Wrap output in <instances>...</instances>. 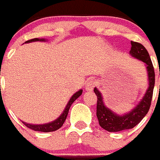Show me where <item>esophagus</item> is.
I'll list each match as a JSON object with an SVG mask.
<instances>
[{
	"instance_id": "1",
	"label": "esophagus",
	"mask_w": 160,
	"mask_h": 160,
	"mask_svg": "<svg viewBox=\"0 0 160 160\" xmlns=\"http://www.w3.org/2000/svg\"><path fill=\"white\" fill-rule=\"evenodd\" d=\"M95 84H96V82H95V80H89L87 81L86 85H85V88H86V90L90 91L93 89V88L95 87Z\"/></svg>"
}]
</instances>
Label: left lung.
<instances>
[{"instance_id": "obj_1", "label": "left lung", "mask_w": 160, "mask_h": 160, "mask_svg": "<svg viewBox=\"0 0 160 160\" xmlns=\"http://www.w3.org/2000/svg\"><path fill=\"white\" fill-rule=\"evenodd\" d=\"M130 54L145 62L148 72L149 88L142 100L134 109L123 115H118L105 107L102 101V97L98 88H94L97 96V117L99 124L102 128L108 132H119L123 130L130 129L138 124L149 111L152 100L153 90L155 87V70L153 67L151 57L148 51L142 44L135 41H131Z\"/></svg>"}]
</instances>
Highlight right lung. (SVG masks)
Listing matches in <instances>:
<instances>
[{"instance_id":"right-lung-1","label":"right lung","mask_w":160,"mask_h":160,"mask_svg":"<svg viewBox=\"0 0 160 160\" xmlns=\"http://www.w3.org/2000/svg\"><path fill=\"white\" fill-rule=\"evenodd\" d=\"M32 41H45V39H38V38H34L29 41H27L25 43L28 42H32ZM82 89H80V91L76 92L73 96L71 98L70 101L68 102V105L66 107L65 110H64L63 113L60 115L59 117L56 120L51 122V123H46V124H41V125H34V124H30V123H26L25 122H22L24 123V125L27 126L28 128H31V129L34 130V131H39V132H53L56 130L59 129L61 128L62 124L65 122L66 119L68 117V111H69L70 107L72 106V103L76 100V99L82 94Z\"/></svg>"}]
</instances>
